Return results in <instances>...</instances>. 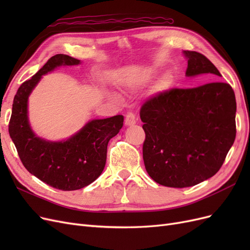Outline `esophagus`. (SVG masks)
<instances>
[{
	"label": "esophagus",
	"instance_id": "1",
	"mask_svg": "<svg viewBox=\"0 0 250 250\" xmlns=\"http://www.w3.org/2000/svg\"><path fill=\"white\" fill-rule=\"evenodd\" d=\"M137 117H135L134 113L132 111H129L126 113V118H125V124L126 125H133L137 123Z\"/></svg>",
	"mask_w": 250,
	"mask_h": 250
}]
</instances>
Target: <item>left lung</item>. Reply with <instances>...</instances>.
<instances>
[{
	"instance_id": "1",
	"label": "left lung",
	"mask_w": 250,
	"mask_h": 250,
	"mask_svg": "<svg viewBox=\"0 0 250 250\" xmlns=\"http://www.w3.org/2000/svg\"><path fill=\"white\" fill-rule=\"evenodd\" d=\"M188 77L221 76L201 53L184 51ZM236 97L229 83L208 82L171 88L143 103L140 117L146 138L143 158L149 176L170 188H188L220 170L236 139Z\"/></svg>"
}]
</instances>
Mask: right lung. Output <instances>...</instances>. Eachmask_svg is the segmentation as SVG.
Here are the masks:
<instances>
[{"label":"right lung","instance_id":"right-lung-1","mask_svg":"<svg viewBox=\"0 0 250 250\" xmlns=\"http://www.w3.org/2000/svg\"><path fill=\"white\" fill-rule=\"evenodd\" d=\"M80 60L64 54L52 56L34 76L21 83L14 96L9 134L24 167L55 188L74 191L92 184L105 167L107 145L123 126L124 117L93 120L64 142L52 143L37 138L28 123L27 101L42 75L59 65H75Z\"/></svg>","mask_w":250,"mask_h":250}]
</instances>
